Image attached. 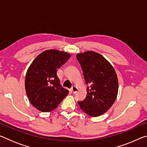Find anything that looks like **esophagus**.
I'll return each instance as SVG.
<instances>
[{
  "label": "esophagus",
  "instance_id": "esophagus-1",
  "mask_svg": "<svg viewBox=\"0 0 147 147\" xmlns=\"http://www.w3.org/2000/svg\"><path fill=\"white\" fill-rule=\"evenodd\" d=\"M71 90L73 91V93H76L77 91H78V88H77V87L76 86H73V88H71Z\"/></svg>",
  "mask_w": 147,
  "mask_h": 147
}]
</instances>
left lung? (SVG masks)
<instances>
[{"label": "left lung", "instance_id": "1", "mask_svg": "<svg viewBox=\"0 0 147 147\" xmlns=\"http://www.w3.org/2000/svg\"><path fill=\"white\" fill-rule=\"evenodd\" d=\"M87 86V96L78 101L82 110L91 117L106 112L118 93V78L115 69L104 57L93 51L78 54Z\"/></svg>", "mask_w": 147, "mask_h": 147}]
</instances>
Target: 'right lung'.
I'll return each mask as SVG.
<instances>
[{"label": "right lung", "instance_id": "add662e5", "mask_svg": "<svg viewBox=\"0 0 147 147\" xmlns=\"http://www.w3.org/2000/svg\"><path fill=\"white\" fill-rule=\"evenodd\" d=\"M65 52L47 50L36 57L25 77L26 93L30 103L38 110L49 112L56 108L67 95L57 76V69L70 58Z\"/></svg>", "mask_w": 147, "mask_h": 147}]
</instances>
